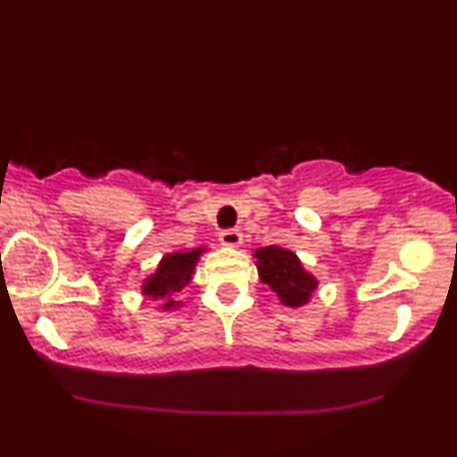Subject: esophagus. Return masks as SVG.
<instances>
[{
    "label": "esophagus",
    "instance_id": "1",
    "mask_svg": "<svg viewBox=\"0 0 457 457\" xmlns=\"http://www.w3.org/2000/svg\"><path fill=\"white\" fill-rule=\"evenodd\" d=\"M219 240H221L223 246H229V249H236V246L243 245V234L238 229H228V232L219 234Z\"/></svg>",
    "mask_w": 457,
    "mask_h": 457
}]
</instances>
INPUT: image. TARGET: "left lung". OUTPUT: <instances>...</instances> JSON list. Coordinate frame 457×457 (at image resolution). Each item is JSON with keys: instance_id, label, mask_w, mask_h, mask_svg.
I'll return each instance as SVG.
<instances>
[{"instance_id": "8db88e82", "label": "left lung", "mask_w": 457, "mask_h": 457, "mask_svg": "<svg viewBox=\"0 0 457 457\" xmlns=\"http://www.w3.org/2000/svg\"><path fill=\"white\" fill-rule=\"evenodd\" d=\"M258 277L275 292L283 307L301 309L309 305L318 290L316 275H312L295 251L279 245L260 246L253 251Z\"/></svg>"}]
</instances>
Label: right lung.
I'll list each match as a JSON object with an SVG mask.
<instances>
[{
	"mask_svg": "<svg viewBox=\"0 0 457 457\" xmlns=\"http://www.w3.org/2000/svg\"><path fill=\"white\" fill-rule=\"evenodd\" d=\"M204 253H208V246L162 255L156 269L141 281V296L145 301H154L159 312L171 313L180 309L182 301H176V295L193 281L195 266Z\"/></svg>",
	"mask_w": 457,
	"mask_h": 457,
	"instance_id": "1",
	"label": "right lung"
}]
</instances>
